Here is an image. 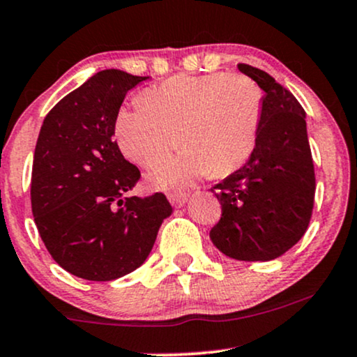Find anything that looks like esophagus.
<instances>
[{"label": "esophagus", "mask_w": 357, "mask_h": 357, "mask_svg": "<svg viewBox=\"0 0 357 357\" xmlns=\"http://www.w3.org/2000/svg\"><path fill=\"white\" fill-rule=\"evenodd\" d=\"M169 200H170V204L174 205V207H183V205H185V202L188 200V195H185V194H170L169 195Z\"/></svg>", "instance_id": "esophagus-1"}]
</instances>
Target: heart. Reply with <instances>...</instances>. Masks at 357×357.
<instances>
[{
	"instance_id": "heart-1",
	"label": "heart",
	"mask_w": 357,
	"mask_h": 357,
	"mask_svg": "<svg viewBox=\"0 0 357 357\" xmlns=\"http://www.w3.org/2000/svg\"><path fill=\"white\" fill-rule=\"evenodd\" d=\"M262 119V91L244 75H180L120 108L119 145L130 160L153 167L178 145L182 152L150 172L160 190H183L205 175L225 177L252 153Z\"/></svg>"
}]
</instances>
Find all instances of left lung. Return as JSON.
<instances>
[{"label":"left lung","instance_id":"1","mask_svg":"<svg viewBox=\"0 0 357 357\" xmlns=\"http://www.w3.org/2000/svg\"><path fill=\"white\" fill-rule=\"evenodd\" d=\"M237 68L262 88V119L249 160L213 187L222 217L211 238L227 257L264 262L305 234L316 177L305 112L296 96L266 71L244 63Z\"/></svg>","mask_w":357,"mask_h":357}]
</instances>
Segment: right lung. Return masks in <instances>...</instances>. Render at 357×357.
<instances>
[{
    "instance_id": "obj_1",
    "label": "right lung",
    "mask_w": 357,
    "mask_h": 357,
    "mask_svg": "<svg viewBox=\"0 0 357 357\" xmlns=\"http://www.w3.org/2000/svg\"><path fill=\"white\" fill-rule=\"evenodd\" d=\"M146 77L103 70L45 116L31 170V211L58 266L86 280H113L149 257L167 197H128L140 170L125 160L115 120L125 95Z\"/></svg>"
}]
</instances>
